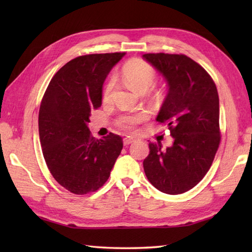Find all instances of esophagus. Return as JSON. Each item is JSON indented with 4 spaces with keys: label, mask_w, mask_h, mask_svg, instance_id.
<instances>
[{
    "label": "esophagus",
    "mask_w": 252,
    "mask_h": 252,
    "mask_svg": "<svg viewBox=\"0 0 252 252\" xmlns=\"http://www.w3.org/2000/svg\"><path fill=\"white\" fill-rule=\"evenodd\" d=\"M134 141L135 140H133V138H131V137H125V138H123V145L127 146V145H130V144L133 143Z\"/></svg>",
    "instance_id": "esophagus-1"
}]
</instances>
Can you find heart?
<instances>
[{"label":"heart","mask_w":252,"mask_h":252,"mask_svg":"<svg viewBox=\"0 0 252 252\" xmlns=\"http://www.w3.org/2000/svg\"><path fill=\"white\" fill-rule=\"evenodd\" d=\"M122 76L125 78L126 82L130 85L132 89L140 93H145L156 81V70L154 67L149 65L148 63L141 61V60H133L129 62L122 69ZM116 84V77L114 74H111L109 79L107 80L106 85L104 88V99H109L112 91H114ZM145 115H134V116H123L121 117L118 123L122 127H127L130 129L136 123L141 122Z\"/></svg>","instance_id":"obj_1"}]
</instances>
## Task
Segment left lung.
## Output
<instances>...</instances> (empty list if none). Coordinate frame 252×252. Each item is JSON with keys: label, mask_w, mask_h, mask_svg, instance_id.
Wrapping results in <instances>:
<instances>
[{"label": "left lung", "mask_w": 252, "mask_h": 252, "mask_svg": "<svg viewBox=\"0 0 252 252\" xmlns=\"http://www.w3.org/2000/svg\"><path fill=\"white\" fill-rule=\"evenodd\" d=\"M164 78L168 94L156 118L174 138L172 146L149 143L143 167L160 191L178 195L191 189L210 169L220 144L219 95L208 72L191 58L178 54H144Z\"/></svg>", "instance_id": "left-lung-1"}]
</instances>
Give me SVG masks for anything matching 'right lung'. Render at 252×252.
I'll list each match as a JSON object with an SVG mask.
<instances>
[{"label": "right lung", "mask_w": 252, "mask_h": 252, "mask_svg": "<svg viewBox=\"0 0 252 252\" xmlns=\"http://www.w3.org/2000/svg\"><path fill=\"white\" fill-rule=\"evenodd\" d=\"M126 53L91 54L68 62L52 78L39 111L42 152L54 179L77 195L97 190L110 175L122 138L91 135V111L101 106L106 77Z\"/></svg>", "instance_id": "obj_1"}]
</instances>
